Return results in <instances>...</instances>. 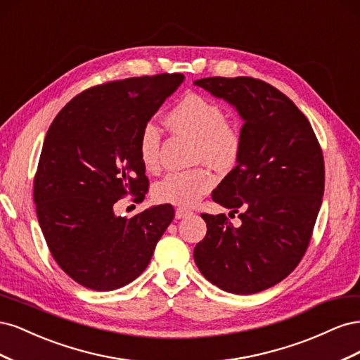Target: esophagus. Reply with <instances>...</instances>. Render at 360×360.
<instances>
[{"mask_svg": "<svg viewBox=\"0 0 360 360\" xmlns=\"http://www.w3.org/2000/svg\"><path fill=\"white\" fill-rule=\"evenodd\" d=\"M189 216H192L191 210H186V209H177L176 210V219H184V217H189Z\"/></svg>", "mask_w": 360, "mask_h": 360, "instance_id": "esophagus-1", "label": "esophagus"}]
</instances>
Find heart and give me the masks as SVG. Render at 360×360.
<instances>
[{"label": "heart", "mask_w": 360, "mask_h": 360, "mask_svg": "<svg viewBox=\"0 0 360 360\" xmlns=\"http://www.w3.org/2000/svg\"><path fill=\"white\" fill-rule=\"evenodd\" d=\"M174 132L193 141L192 160L217 169L231 168L242 150V135L236 126L225 123L222 108L200 94H188L167 117ZM159 129L147 123L138 139L139 160L147 171L159 167ZM214 186L213 174L205 168L172 171L155 183L153 195L159 202L191 207Z\"/></svg>", "instance_id": "obj_1"}]
</instances>
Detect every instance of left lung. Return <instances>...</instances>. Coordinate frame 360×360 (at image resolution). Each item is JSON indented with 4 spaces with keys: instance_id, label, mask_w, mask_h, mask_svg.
<instances>
[{
    "instance_id": "1",
    "label": "left lung",
    "mask_w": 360,
    "mask_h": 360,
    "mask_svg": "<svg viewBox=\"0 0 360 360\" xmlns=\"http://www.w3.org/2000/svg\"><path fill=\"white\" fill-rule=\"evenodd\" d=\"M242 118V150L212 198L225 214H201L207 234L195 246V264L224 291L254 294L278 284L299 264L311 240L324 193V160L314 130L299 108L259 79L193 81Z\"/></svg>"
}]
</instances>
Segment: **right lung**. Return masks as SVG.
Segmentation results:
<instances>
[{"instance_id":"1","label":"right lung","mask_w":360,"mask_h":360,"mask_svg":"<svg viewBox=\"0 0 360 360\" xmlns=\"http://www.w3.org/2000/svg\"><path fill=\"white\" fill-rule=\"evenodd\" d=\"M183 81L181 73H162L93 86L63 108L43 141L39 224L53 259L86 288L112 291L135 281L174 219L167 204L130 219L117 216L114 204L129 192L143 201L141 129Z\"/></svg>"}]
</instances>
